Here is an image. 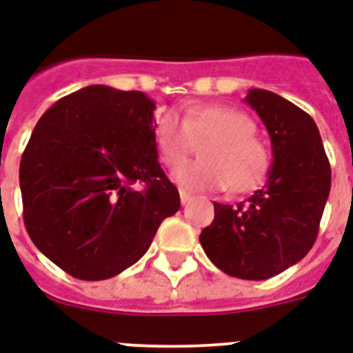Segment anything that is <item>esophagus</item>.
Masks as SVG:
<instances>
[{"instance_id":"esophagus-1","label":"esophagus","mask_w":353,"mask_h":353,"mask_svg":"<svg viewBox=\"0 0 353 353\" xmlns=\"http://www.w3.org/2000/svg\"><path fill=\"white\" fill-rule=\"evenodd\" d=\"M179 198H181V203L187 205L190 199H192V194L188 192V190H185V188H179Z\"/></svg>"}]
</instances>
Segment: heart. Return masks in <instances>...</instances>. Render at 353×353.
Masks as SVG:
<instances>
[{"instance_id":"b5f03b06","label":"heart","mask_w":353,"mask_h":353,"mask_svg":"<svg viewBox=\"0 0 353 353\" xmlns=\"http://www.w3.org/2000/svg\"><path fill=\"white\" fill-rule=\"evenodd\" d=\"M249 115L227 106L192 108L183 113H166L155 128V144L163 163L179 165L192 152L194 143L205 144L199 157L172 172V179L190 190L232 192L256 188L271 166L269 148L254 135Z\"/></svg>"}]
</instances>
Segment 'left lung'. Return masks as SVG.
<instances>
[{"label": "left lung", "mask_w": 353, "mask_h": 353, "mask_svg": "<svg viewBox=\"0 0 353 353\" xmlns=\"http://www.w3.org/2000/svg\"><path fill=\"white\" fill-rule=\"evenodd\" d=\"M245 102L268 128L273 165L245 203H214L199 243L216 268L243 280H265L306 256L315 243L332 170L310 115L273 91L249 90Z\"/></svg>", "instance_id": "1"}]
</instances>
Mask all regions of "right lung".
I'll return each mask as SVG.
<instances>
[{"label":"right lung","mask_w":353,"mask_h":353,"mask_svg":"<svg viewBox=\"0 0 353 353\" xmlns=\"http://www.w3.org/2000/svg\"><path fill=\"white\" fill-rule=\"evenodd\" d=\"M154 110L143 91L97 84L60 99L34 126L19 163L25 227L74 279L122 273L181 207L157 161Z\"/></svg>","instance_id":"add662e5"}]
</instances>
